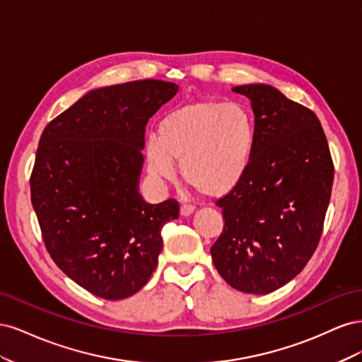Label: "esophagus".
<instances>
[{"instance_id": "34e87169", "label": "esophagus", "mask_w": 362, "mask_h": 362, "mask_svg": "<svg viewBox=\"0 0 362 362\" xmlns=\"http://www.w3.org/2000/svg\"><path fill=\"white\" fill-rule=\"evenodd\" d=\"M193 211H194V206L193 205H190V204H182L181 205V216L189 217Z\"/></svg>"}]
</instances>
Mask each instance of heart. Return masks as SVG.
<instances>
[{"label": "heart", "mask_w": 362, "mask_h": 362, "mask_svg": "<svg viewBox=\"0 0 362 362\" xmlns=\"http://www.w3.org/2000/svg\"><path fill=\"white\" fill-rule=\"evenodd\" d=\"M254 146L255 122L245 105L196 101L168 113L158 136L146 139V172L156 184L170 182L178 161L185 182L218 198L242 181Z\"/></svg>", "instance_id": "b5f03b06"}]
</instances>
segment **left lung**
<instances>
[{
	"mask_svg": "<svg viewBox=\"0 0 362 362\" xmlns=\"http://www.w3.org/2000/svg\"><path fill=\"white\" fill-rule=\"evenodd\" d=\"M233 92L250 101L255 146L242 181L216 202L225 225L210 252L233 288L267 294L298 276L319 245L334 164L310 108L262 83Z\"/></svg>",
	"mask_w": 362,
	"mask_h": 362,
	"instance_id": "left-lung-1",
	"label": "left lung"
}]
</instances>
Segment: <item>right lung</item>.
Masks as SVG:
<instances>
[{
    "mask_svg": "<svg viewBox=\"0 0 362 362\" xmlns=\"http://www.w3.org/2000/svg\"><path fill=\"white\" fill-rule=\"evenodd\" d=\"M178 86L140 80L87 92L51 120L31 173V204L54 262L107 300L137 293L156 270L175 199L139 192L145 127Z\"/></svg>",
    "mask_w": 362,
    "mask_h": 362,
    "instance_id": "obj_1",
    "label": "right lung"
}]
</instances>
